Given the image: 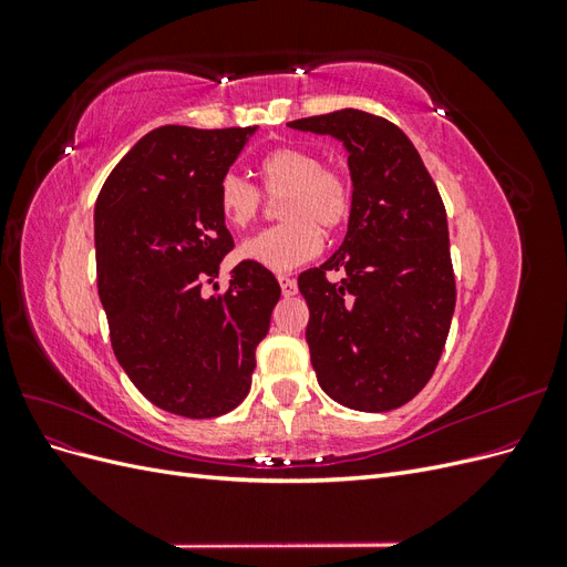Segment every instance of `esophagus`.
<instances>
[{
	"label": "esophagus",
	"mask_w": 567,
	"mask_h": 567,
	"mask_svg": "<svg viewBox=\"0 0 567 567\" xmlns=\"http://www.w3.org/2000/svg\"><path fill=\"white\" fill-rule=\"evenodd\" d=\"M279 284H281V293H284V298H290V296H296V293H298V284H296V279H290V277H279Z\"/></svg>",
	"instance_id": "1"
}]
</instances>
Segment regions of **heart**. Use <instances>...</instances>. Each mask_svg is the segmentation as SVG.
I'll use <instances>...</instances> for the list:
<instances>
[{
    "label": "heart",
    "instance_id": "1",
    "mask_svg": "<svg viewBox=\"0 0 567 567\" xmlns=\"http://www.w3.org/2000/svg\"><path fill=\"white\" fill-rule=\"evenodd\" d=\"M260 186L279 200L281 225L265 229L241 246L246 260L271 271H290L321 250L323 234L346 227L352 213V184L346 173L321 165L310 148L279 146L257 163ZM260 188L227 173L217 184V208L234 229H248L265 208Z\"/></svg>",
    "mask_w": 567,
    "mask_h": 567
}]
</instances>
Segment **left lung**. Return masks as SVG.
<instances>
[{
  "label": "left lung",
  "instance_id": "obj_1",
  "mask_svg": "<svg viewBox=\"0 0 567 567\" xmlns=\"http://www.w3.org/2000/svg\"><path fill=\"white\" fill-rule=\"evenodd\" d=\"M293 130L348 148L352 213L342 246L298 277L307 346L323 392L357 411H390L431 381L456 305L447 210L409 136L357 109L302 117ZM329 270H346L329 282Z\"/></svg>",
  "mask_w": 567,
  "mask_h": 567
}]
</instances>
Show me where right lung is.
Returning a JSON list of instances; mask_svg holds the SVG:
<instances>
[{"instance_id": "add662e5", "label": "right lung", "mask_w": 567, "mask_h": 567, "mask_svg": "<svg viewBox=\"0 0 567 567\" xmlns=\"http://www.w3.org/2000/svg\"><path fill=\"white\" fill-rule=\"evenodd\" d=\"M255 127L148 132L101 186L94 208L99 298L120 367L148 402L213 419L246 400L255 348L281 298L274 274L236 265L205 296L234 238L217 184Z\"/></svg>"}]
</instances>
